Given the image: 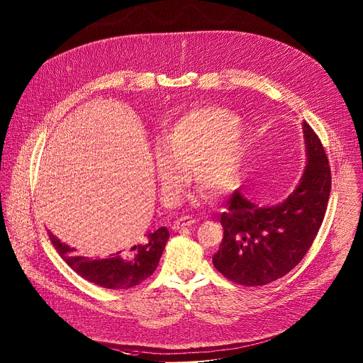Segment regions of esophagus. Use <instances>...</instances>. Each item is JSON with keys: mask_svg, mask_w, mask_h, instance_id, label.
<instances>
[{"mask_svg": "<svg viewBox=\"0 0 363 363\" xmlns=\"http://www.w3.org/2000/svg\"><path fill=\"white\" fill-rule=\"evenodd\" d=\"M196 220L195 218H189V216H184V218H178L174 221L172 224V230H179L182 227H186V225H192L195 224Z\"/></svg>", "mask_w": 363, "mask_h": 363, "instance_id": "esophagus-1", "label": "esophagus"}]
</instances>
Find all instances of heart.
Instances as JSON below:
<instances>
[{
    "instance_id": "heart-1",
    "label": "heart",
    "mask_w": 363,
    "mask_h": 363,
    "mask_svg": "<svg viewBox=\"0 0 363 363\" xmlns=\"http://www.w3.org/2000/svg\"><path fill=\"white\" fill-rule=\"evenodd\" d=\"M248 138L247 128L224 108L202 106L184 113L155 152L164 202H179L191 181L189 169L205 189L218 195L230 191L241 174Z\"/></svg>"
}]
</instances>
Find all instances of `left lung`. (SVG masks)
<instances>
[{
	"mask_svg": "<svg viewBox=\"0 0 363 363\" xmlns=\"http://www.w3.org/2000/svg\"><path fill=\"white\" fill-rule=\"evenodd\" d=\"M307 164L289 196L259 208L235 191L220 215L224 234L213 265L244 286H262L290 272L310 250L331 191L328 158L318 136L303 122Z\"/></svg>",
	"mask_w": 363,
	"mask_h": 363,
	"instance_id": "left-lung-1",
	"label": "left lung"
}]
</instances>
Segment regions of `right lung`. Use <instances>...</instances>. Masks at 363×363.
<instances>
[{"label":"right lung","mask_w":363,"mask_h":363,"mask_svg":"<svg viewBox=\"0 0 363 363\" xmlns=\"http://www.w3.org/2000/svg\"><path fill=\"white\" fill-rule=\"evenodd\" d=\"M49 238L60 257L81 278L105 289H129L138 286L154 274L169 233L160 227L147 233L130 248L111 252L102 258H86L62 242L49 231Z\"/></svg>","instance_id":"right-lung-1"}]
</instances>
